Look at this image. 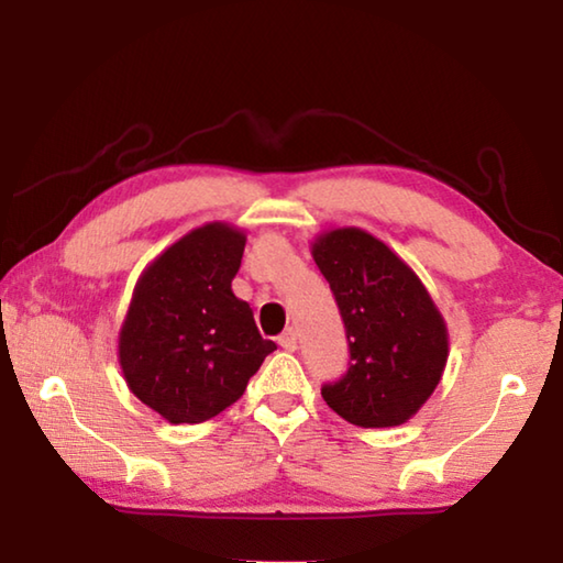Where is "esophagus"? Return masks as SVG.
I'll return each mask as SVG.
<instances>
[{
  "label": "esophagus",
  "mask_w": 563,
  "mask_h": 563,
  "mask_svg": "<svg viewBox=\"0 0 563 563\" xmlns=\"http://www.w3.org/2000/svg\"><path fill=\"white\" fill-rule=\"evenodd\" d=\"M278 342H280V347H283V350L292 352L295 347H298V332H295L292 328H290V330H285L283 335L278 338Z\"/></svg>",
  "instance_id": "1"
}]
</instances>
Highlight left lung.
<instances>
[{"mask_svg": "<svg viewBox=\"0 0 563 563\" xmlns=\"http://www.w3.org/2000/svg\"><path fill=\"white\" fill-rule=\"evenodd\" d=\"M350 342V367L322 387L330 409L357 427H397L440 385L450 332L432 295L393 247L362 228L312 241Z\"/></svg>", "mask_w": 563, "mask_h": 563, "instance_id": "obj_1", "label": "left lung"}]
</instances>
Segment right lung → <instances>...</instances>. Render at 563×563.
I'll return each mask as SVG.
<instances>
[{"label": "right lung", "mask_w": 563, "mask_h": 563, "mask_svg": "<svg viewBox=\"0 0 563 563\" xmlns=\"http://www.w3.org/2000/svg\"><path fill=\"white\" fill-rule=\"evenodd\" d=\"M245 233L206 223L168 245L133 288L119 332L123 379L170 424H198L241 399L275 350L235 298Z\"/></svg>", "instance_id": "1"}]
</instances>
